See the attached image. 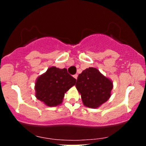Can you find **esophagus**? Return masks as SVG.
<instances>
[{"instance_id":"34e87169","label":"esophagus","mask_w":146,"mask_h":146,"mask_svg":"<svg viewBox=\"0 0 146 146\" xmlns=\"http://www.w3.org/2000/svg\"><path fill=\"white\" fill-rule=\"evenodd\" d=\"M78 74H75V75H73V77H74V78L76 79V80H77V78H78Z\"/></svg>"}]
</instances>
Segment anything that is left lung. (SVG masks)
<instances>
[{
    "instance_id": "obj_1",
    "label": "left lung",
    "mask_w": 146,
    "mask_h": 146,
    "mask_svg": "<svg viewBox=\"0 0 146 146\" xmlns=\"http://www.w3.org/2000/svg\"><path fill=\"white\" fill-rule=\"evenodd\" d=\"M75 86L81 95L83 104L97 108L109 100L113 84L98 69L89 67L78 75Z\"/></svg>"
}]
</instances>
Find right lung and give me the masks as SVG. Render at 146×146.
<instances>
[{
  "label": "right lung",
  "mask_w": 146,
  "mask_h": 146,
  "mask_svg": "<svg viewBox=\"0 0 146 146\" xmlns=\"http://www.w3.org/2000/svg\"><path fill=\"white\" fill-rule=\"evenodd\" d=\"M75 82L76 80L68 74L66 68L51 66L37 78L35 84L36 97L47 106L60 105L65 93Z\"/></svg>",
  "instance_id": "add662e5"
}]
</instances>
